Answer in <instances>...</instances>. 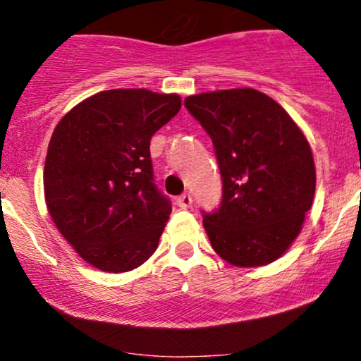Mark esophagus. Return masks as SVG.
<instances>
[{"instance_id": "34e87169", "label": "esophagus", "mask_w": 361, "mask_h": 361, "mask_svg": "<svg viewBox=\"0 0 361 361\" xmlns=\"http://www.w3.org/2000/svg\"><path fill=\"white\" fill-rule=\"evenodd\" d=\"M192 202L193 200L190 193H183L176 198V205L180 207V209H190V207H192Z\"/></svg>"}]
</instances>
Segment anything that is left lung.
Listing matches in <instances>:
<instances>
[{"label":"left lung","instance_id":"8db88e82","mask_svg":"<svg viewBox=\"0 0 361 361\" xmlns=\"http://www.w3.org/2000/svg\"><path fill=\"white\" fill-rule=\"evenodd\" d=\"M210 135L222 178L219 209L204 214L214 251L241 268L279 259L297 238L316 192L310 146L273 98L235 88L185 98Z\"/></svg>","mask_w":361,"mask_h":361}]
</instances>
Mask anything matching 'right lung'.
Returning a JSON list of instances; mask_svg holds the SVG:
<instances>
[{"mask_svg":"<svg viewBox=\"0 0 361 361\" xmlns=\"http://www.w3.org/2000/svg\"><path fill=\"white\" fill-rule=\"evenodd\" d=\"M181 109L178 94L109 90L61 118L49 142V214L86 263L130 271L151 258L171 214L154 185L151 137Z\"/></svg>","mask_w":361,"mask_h":361,"instance_id":"add662e5","label":"right lung"}]
</instances>
